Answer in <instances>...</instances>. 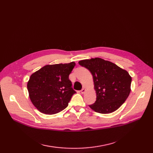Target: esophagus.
Masks as SVG:
<instances>
[{"instance_id":"34e87169","label":"esophagus","mask_w":153,"mask_h":153,"mask_svg":"<svg viewBox=\"0 0 153 153\" xmlns=\"http://www.w3.org/2000/svg\"><path fill=\"white\" fill-rule=\"evenodd\" d=\"M85 89H84V88H83V89L81 91V94H84V93H85Z\"/></svg>"}]
</instances>
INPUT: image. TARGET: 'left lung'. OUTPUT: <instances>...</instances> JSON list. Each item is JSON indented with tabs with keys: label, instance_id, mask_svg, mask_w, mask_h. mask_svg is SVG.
I'll use <instances>...</instances> for the list:
<instances>
[{
	"label": "left lung",
	"instance_id": "obj_1",
	"mask_svg": "<svg viewBox=\"0 0 153 153\" xmlns=\"http://www.w3.org/2000/svg\"><path fill=\"white\" fill-rule=\"evenodd\" d=\"M79 64L93 76L97 98L89 105L93 110L106 114L122 105L131 91V77L126 71L99 58L80 61Z\"/></svg>",
	"mask_w": 153,
	"mask_h": 153
}]
</instances>
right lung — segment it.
<instances>
[{
    "label": "right lung",
    "instance_id": "obj_1",
    "mask_svg": "<svg viewBox=\"0 0 153 153\" xmlns=\"http://www.w3.org/2000/svg\"><path fill=\"white\" fill-rule=\"evenodd\" d=\"M75 65L74 62L46 65L31 74L27 89L32 103L39 111L52 115L68 107L76 93L69 79Z\"/></svg>",
    "mask_w": 153,
    "mask_h": 153
}]
</instances>
